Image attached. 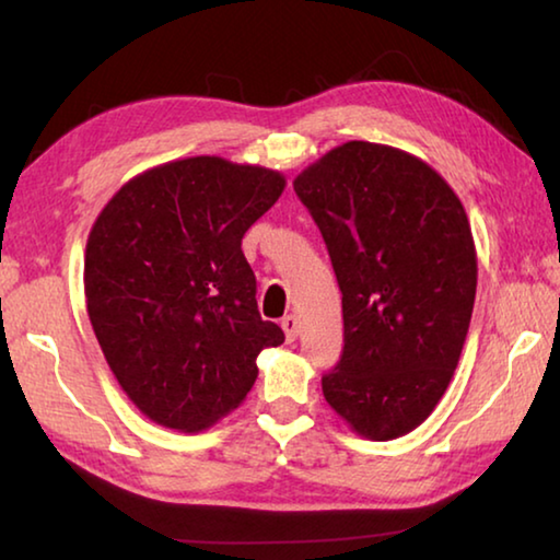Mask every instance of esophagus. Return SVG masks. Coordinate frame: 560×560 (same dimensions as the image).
I'll return each instance as SVG.
<instances>
[{
    "instance_id": "1",
    "label": "esophagus",
    "mask_w": 560,
    "mask_h": 560,
    "mask_svg": "<svg viewBox=\"0 0 560 560\" xmlns=\"http://www.w3.org/2000/svg\"><path fill=\"white\" fill-rule=\"evenodd\" d=\"M281 328H283V336H287V340H296V336H299V318L296 316H283L281 318Z\"/></svg>"
}]
</instances>
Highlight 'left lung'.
<instances>
[{
  "label": "left lung",
  "mask_w": 560,
  "mask_h": 560,
  "mask_svg": "<svg viewBox=\"0 0 560 560\" xmlns=\"http://www.w3.org/2000/svg\"><path fill=\"white\" fill-rule=\"evenodd\" d=\"M293 189L343 293L326 402L360 438H402L442 400L469 330L477 249L464 205L424 160L368 140L328 150Z\"/></svg>",
  "instance_id": "obj_1"
}]
</instances>
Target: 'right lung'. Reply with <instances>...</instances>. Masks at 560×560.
<instances>
[{
  "label": "right lung",
  "mask_w": 560,
  "mask_h": 560,
  "mask_svg": "<svg viewBox=\"0 0 560 560\" xmlns=\"http://www.w3.org/2000/svg\"><path fill=\"white\" fill-rule=\"evenodd\" d=\"M283 187L279 170L183 158L130 177L93 222L83 254L93 334L155 424L210 430L252 390L261 350L283 343L259 316L242 252Z\"/></svg>",
  "instance_id": "1"
}]
</instances>
